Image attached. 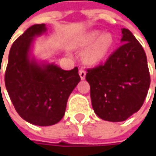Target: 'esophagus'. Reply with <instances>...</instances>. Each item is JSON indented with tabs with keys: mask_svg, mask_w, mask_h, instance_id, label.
Wrapping results in <instances>:
<instances>
[{
	"mask_svg": "<svg viewBox=\"0 0 156 156\" xmlns=\"http://www.w3.org/2000/svg\"><path fill=\"white\" fill-rule=\"evenodd\" d=\"M78 74H79V76H80V78H81V79H85V78H86V71H85L83 69H79Z\"/></svg>",
	"mask_w": 156,
	"mask_h": 156,
	"instance_id": "obj_1",
	"label": "esophagus"
}]
</instances>
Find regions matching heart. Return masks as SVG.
Returning a JSON list of instances; mask_svg holds the SVG:
<instances>
[{"mask_svg": "<svg viewBox=\"0 0 156 156\" xmlns=\"http://www.w3.org/2000/svg\"><path fill=\"white\" fill-rule=\"evenodd\" d=\"M80 48L88 47L84 53V60L88 64H96L101 61L109 52L113 45V37L110 33L93 30L82 35L76 42Z\"/></svg>", "mask_w": 156, "mask_h": 156, "instance_id": "obj_1", "label": "heart"}]
</instances>
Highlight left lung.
<instances>
[{"label": "left lung", "mask_w": 156, "mask_h": 156, "mask_svg": "<svg viewBox=\"0 0 156 156\" xmlns=\"http://www.w3.org/2000/svg\"><path fill=\"white\" fill-rule=\"evenodd\" d=\"M122 45L86 75L95 113L110 122L125 121L137 112L150 87L144 48L129 30L122 29Z\"/></svg>", "instance_id": "1"}]
</instances>
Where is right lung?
Returning <instances> with one entry per match:
<instances>
[{
	"label": "right lung",
	"instance_id": "add662e5",
	"mask_svg": "<svg viewBox=\"0 0 156 156\" xmlns=\"http://www.w3.org/2000/svg\"><path fill=\"white\" fill-rule=\"evenodd\" d=\"M45 31V24H35L20 35L10 49L5 71V87L17 113L40 126L62 119L69 97L80 81L78 67L64 70L30 58L34 38Z\"/></svg>",
	"mask_w": 156,
	"mask_h": 156
}]
</instances>
